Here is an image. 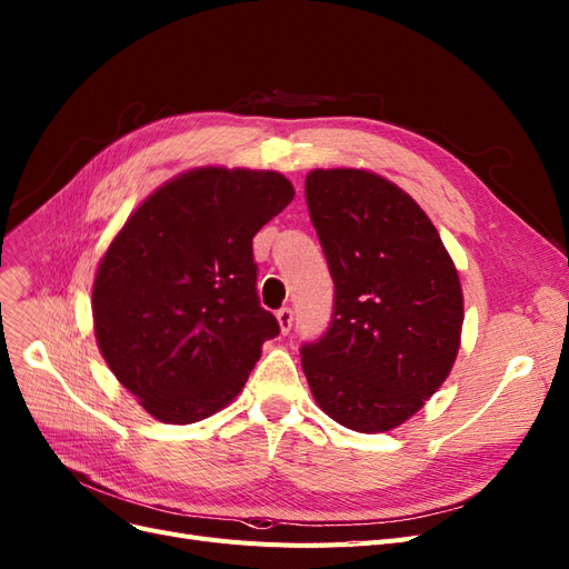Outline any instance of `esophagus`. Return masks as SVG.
Returning a JSON list of instances; mask_svg holds the SVG:
<instances>
[{
	"label": "esophagus",
	"mask_w": 569,
	"mask_h": 569,
	"mask_svg": "<svg viewBox=\"0 0 569 569\" xmlns=\"http://www.w3.org/2000/svg\"><path fill=\"white\" fill-rule=\"evenodd\" d=\"M291 322H293V312H291V308H280V310H278V325H280V331H282V335H287V331L291 329Z\"/></svg>",
	"instance_id": "1"
}]
</instances>
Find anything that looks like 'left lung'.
Segmentation results:
<instances>
[{"mask_svg": "<svg viewBox=\"0 0 569 569\" xmlns=\"http://www.w3.org/2000/svg\"><path fill=\"white\" fill-rule=\"evenodd\" d=\"M310 221L335 280V316L301 348L310 393L358 433H386L445 383L461 346L463 291L428 213L367 169H312Z\"/></svg>", "mask_w": 569, "mask_h": 569, "instance_id": "8db88e82", "label": "left lung"}]
</instances>
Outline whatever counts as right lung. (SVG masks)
Returning <instances> with one entry per match:
<instances>
[{
  "instance_id": "right-lung-1",
  "label": "right lung",
  "mask_w": 569,
  "mask_h": 569,
  "mask_svg": "<svg viewBox=\"0 0 569 569\" xmlns=\"http://www.w3.org/2000/svg\"><path fill=\"white\" fill-rule=\"evenodd\" d=\"M291 200L280 171L188 169L108 244L91 291L93 335L150 417L186 426L217 415L280 335L259 306L251 240Z\"/></svg>"
}]
</instances>
